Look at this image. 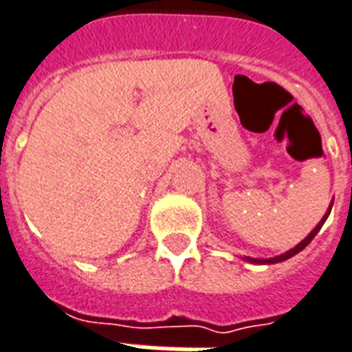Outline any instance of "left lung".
I'll use <instances>...</instances> for the list:
<instances>
[{
  "label": "left lung",
  "instance_id": "1",
  "mask_svg": "<svg viewBox=\"0 0 352 352\" xmlns=\"http://www.w3.org/2000/svg\"><path fill=\"white\" fill-rule=\"evenodd\" d=\"M330 210H331V204H330V208H328V212L324 214V218H322V220H320V223H318V226H316V228L313 229V231H311V233H309V235L305 236V239H303V241H301V243L298 244V246H296V248H292V250H288V252H286V254H283V256H276V258H271V260H254V258H244V260L250 261V263H278V261H284V260H288V258H292V256H296L298 252L303 250V248H305V246H307V244L311 243L313 239H315V235H316V233H318V231H320V228H322V223H324V221H326V218H328V214H330Z\"/></svg>",
  "mask_w": 352,
  "mask_h": 352
}]
</instances>
